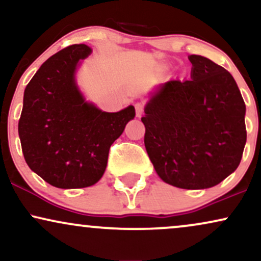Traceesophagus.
<instances>
[{
    "label": "esophagus",
    "instance_id": "esophagus-1",
    "mask_svg": "<svg viewBox=\"0 0 261 261\" xmlns=\"http://www.w3.org/2000/svg\"><path fill=\"white\" fill-rule=\"evenodd\" d=\"M135 111H136L137 117H141V115L143 114V111H144L143 103H136V105H135Z\"/></svg>",
    "mask_w": 261,
    "mask_h": 261
}]
</instances>
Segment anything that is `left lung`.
Here are the masks:
<instances>
[{
	"label": "left lung",
	"mask_w": 261,
	"mask_h": 261,
	"mask_svg": "<svg viewBox=\"0 0 261 261\" xmlns=\"http://www.w3.org/2000/svg\"><path fill=\"white\" fill-rule=\"evenodd\" d=\"M191 79L170 80L147 103L144 146L166 184L203 190L240 165L247 141L246 105L233 76L191 55Z\"/></svg>",
	"instance_id": "obj_1"
}]
</instances>
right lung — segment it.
Segmentation results:
<instances>
[{"mask_svg":"<svg viewBox=\"0 0 261 261\" xmlns=\"http://www.w3.org/2000/svg\"><path fill=\"white\" fill-rule=\"evenodd\" d=\"M86 45H71L41 65L24 91L18 133L29 168L52 186L83 188L105 174L109 148L135 117L128 106L102 112L85 102L75 84Z\"/></svg>","mask_w":261,"mask_h":261,"instance_id":"1","label":"right lung"}]
</instances>
